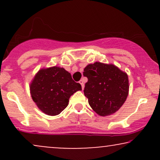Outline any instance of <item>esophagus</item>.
<instances>
[{"label":"esophagus","instance_id":"1","mask_svg":"<svg viewBox=\"0 0 160 160\" xmlns=\"http://www.w3.org/2000/svg\"><path fill=\"white\" fill-rule=\"evenodd\" d=\"M80 83V85H81V86H82V89H84V81L82 80H80V82H79Z\"/></svg>","mask_w":160,"mask_h":160}]
</instances>
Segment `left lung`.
<instances>
[{
	"mask_svg": "<svg viewBox=\"0 0 160 160\" xmlns=\"http://www.w3.org/2000/svg\"><path fill=\"white\" fill-rule=\"evenodd\" d=\"M88 78L84 95L95 113L102 117L114 113L122 107L128 94V78L126 72L112 64L95 62L84 68Z\"/></svg>",
	"mask_w": 160,
	"mask_h": 160,
	"instance_id": "left-lung-1",
	"label": "left lung"
}]
</instances>
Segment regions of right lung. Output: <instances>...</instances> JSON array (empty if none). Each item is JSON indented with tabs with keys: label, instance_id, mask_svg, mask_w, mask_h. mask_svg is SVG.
<instances>
[{
	"label": "right lung",
	"instance_id": "1",
	"mask_svg": "<svg viewBox=\"0 0 160 160\" xmlns=\"http://www.w3.org/2000/svg\"><path fill=\"white\" fill-rule=\"evenodd\" d=\"M81 85L73 80L71 75L63 68H42L30 84L33 101L43 113L49 116L59 114L67 107L69 98Z\"/></svg>",
	"mask_w": 160,
	"mask_h": 160
}]
</instances>
